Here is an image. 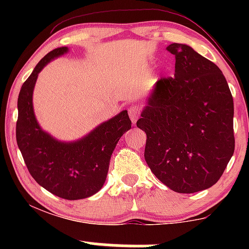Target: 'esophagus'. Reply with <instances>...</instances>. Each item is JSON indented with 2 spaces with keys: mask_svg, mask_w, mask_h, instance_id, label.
<instances>
[{
  "mask_svg": "<svg viewBox=\"0 0 249 249\" xmlns=\"http://www.w3.org/2000/svg\"><path fill=\"white\" fill-rule=\"evenodd\" d=\"M128 116H130V119L132 123H136L138 121V118L141 117V107L138 105H132L128 108Z\"/></svg>",
  "mask_w": 249,
  "mask_h": 249,
  "instance_id": "obj_1",
  "label": "esophagus"
}]
</instances>
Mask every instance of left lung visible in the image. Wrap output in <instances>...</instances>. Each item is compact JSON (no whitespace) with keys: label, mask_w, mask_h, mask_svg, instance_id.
Here are the masks:
<instances>
[{"label":"left lung","mask_w":249,"mask_h":249,"mask_svg":"<svg viewBox=\"0 0 249 249\" xmlns=\"http://www.w3.org/2000/svg\"><path fill=\"white\" fill-rule=\"evenodd\" d=\"M166 49L176 73L156 83L137 126L154 176L174 192H199L218 181L234 153L233 97L213 62L186 44Z\"/></svg>","instance_id":"left-lung-1"}]
</instances>
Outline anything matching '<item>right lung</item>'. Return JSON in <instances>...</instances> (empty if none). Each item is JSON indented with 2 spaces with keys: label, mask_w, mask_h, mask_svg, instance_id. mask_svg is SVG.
Wrapping results in <instances>:
<instances>
[{
  "label": "right lung",
  "mask_w": 249,
  "mask_h": 249,
  "mask_svg": "<svg viewBox=\"0 0 249 249\" xmlns=\"http://www.w3.org/2000/svg\"><path fill=\"white\" fill-rule=\"evenodd\" d=\"M68 50L62 47L50 51L22 85L17 101L16 141L28 171L42 187L62 199L77 200L93 196L103 187L111 154L121 137L131 128V121L124 110L71 142H58L42 130L33 107L37 76L48 63Z\"/></svg>",
  "instance_id": "obj_1"
}]
</instances>
